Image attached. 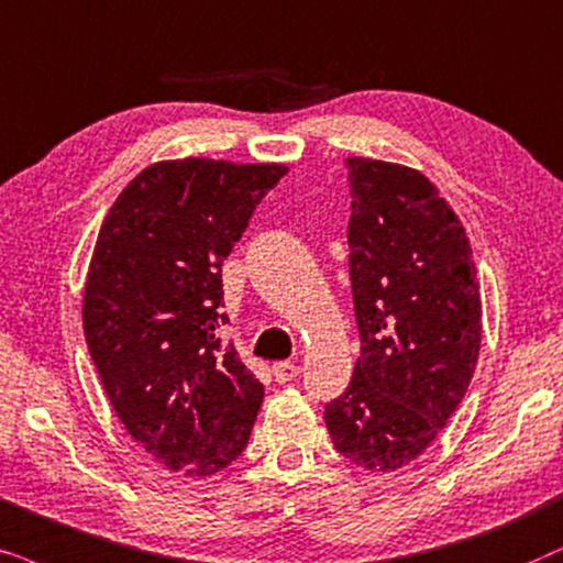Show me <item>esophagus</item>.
Returning <instances> with one entry per match:
<instances>
[{"instance_id": "1", "label": "esophagus", "mask_w": 563, "mask_h": 563, "mask_svg": "<svg viewBox=\"0 0 563 563\" xmlns=\"http://www.w3.org/2000/svg\"><path fill=\"white\" fill-rule=\"evenodd\" d=\"M301 368H298L296 363H290V360H280V363L273 365V378L277 384H288V380H294Z\"/></svg>"}]
</instances>
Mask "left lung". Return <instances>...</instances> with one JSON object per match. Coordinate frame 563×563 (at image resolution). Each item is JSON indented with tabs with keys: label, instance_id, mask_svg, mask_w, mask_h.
Returning <instances> with one entry per match:
<instances>
[{
	"label": "left lung",
	"instance_id": "8db88e82",
	"mask_svg": "<svg viewBox=\"0 0 563 563\" xmlns=\"http://www.w3.org/2000/svg\"><path fill=\"white\" fill-rule=\"evenodd\" d=\"M347 169L360 357L324 422L344 459L378 474L422 455L459 409L482 298L466 229L422 172L363 156Z\"/></svg>",
	"mask_w": 563,
	"mask_h": 563
}]
</instances>
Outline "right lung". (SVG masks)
I'll return each instance as SVG.
<instances>
[{"label": "right lung", "instance_id": "right-lung-1", "mask_svg": "<svg viewBox=\"0 0 563 563\" xmlns=\"http://www.w3.org/2000/svg\"><path fill=\"white\" fill-rule=\"evenodd\" d=\"M283 164H152L118 195L89 262L85 336L120 422L169 471L213 476L250 443L265 386L236 350L221 267Z\"/></svg>", "mask_w": 563, "mask_h": 563}]
</instances>
